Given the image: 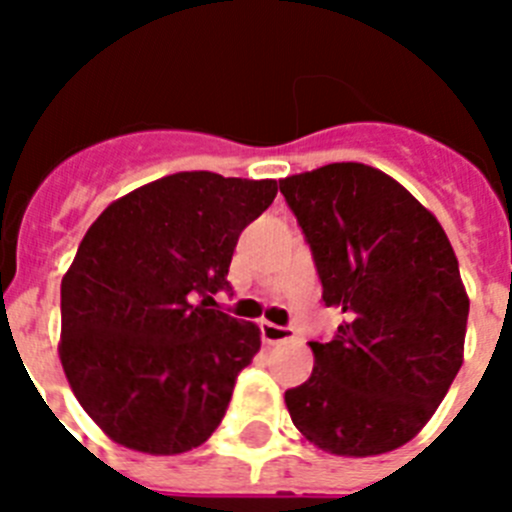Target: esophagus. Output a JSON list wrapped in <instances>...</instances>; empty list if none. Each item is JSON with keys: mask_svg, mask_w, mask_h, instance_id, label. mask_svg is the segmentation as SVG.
Masks as SVG:
<instances>
[{"mask_svg": "<svg viewBox=\"0 0 512 512\" xmlns=\"http://www.w3.org/2000/svg\"><path fill=\"white\" fill-rule=\"evenodd\" d=\"M262 341L265 343H283V341H293L295 333L290 331L288 326H278V323H262L260 326Z\"/></svg>", "mask_w": 512, "mask_h": 512, "instance_id": "obj_1", "label": "esophagus"}]
</instances>
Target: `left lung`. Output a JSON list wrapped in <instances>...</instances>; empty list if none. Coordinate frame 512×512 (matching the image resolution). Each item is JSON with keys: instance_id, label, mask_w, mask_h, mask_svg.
I'll use <instances>...</instances> for the list:
<instances>
[{"instance_id": "8db88e82", "label": "left lung", "mask_w": 512, "mask_h": 512, "mask_svg": "<svg viewBox=\"0 0 512 512\" xmlns=\"http://www.w3.org/2000/svg\"><path fill=\"white\" fill-rule=\"evenodd\" d=\"M323 283L343 313L315 366L285 391L293 424L318 450L371 457L432 419L465 353L470 298L442 224L374 166L328 164L280 179Z\"/></svg>"}]
</instances>
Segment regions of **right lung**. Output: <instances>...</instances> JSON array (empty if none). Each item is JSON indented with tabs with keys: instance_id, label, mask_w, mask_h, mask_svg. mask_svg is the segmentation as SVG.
<instances>
[{
	"instance_id": "obj_1",
	"label": "right lung",
	"mask_w": 512,
	"mask_h": 512,
	"mask_svg": "<svg viewBox=\"0 0 512 512\" xmlns=\"http://www.w3.org/2000/svg\"><path fill=\"white\" fill-rule=\"evenodd\" d=\"M278 181L179 171L90 224L60 288V361L113 442L181 455L212 437L260 328L212 308L242 229Z\"/></svg>"
}]
</instances>
